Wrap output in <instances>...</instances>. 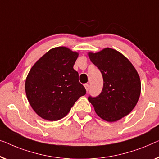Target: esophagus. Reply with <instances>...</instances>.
<instances>
[{
    "instance_id": "1",
    "label": "esophagus",
    "mask_w": 159,
    "mask_h": 159,
    "mask_svg": "<svg viewBox=\"0 0 159 159\" xmlns=\"http://www.w3.org/2000/svg\"><path fill=\"white\" fill-rule=\"evenodd\" d=\"M84 87H85V89H86V91H89V85L88 84H84Z\"/></svg>"
}]
</instances>
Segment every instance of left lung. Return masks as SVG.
<instances>
[{
	"mask_svg": "<svg viewBox=\"0 0 159 159\" xmlns=\"http://www.w3.org/2000/svg\"><path fill=\"white\" fill-rule=\"evenodd\" d=\"M89 59L101 71L104 86L97 97H89L97 115L107 122L121 120L135 108L141 92L138 73L119 51L106 48L88 52Z\"/></svg>",
	"mask_w": 159,
	"mask_h": 159,
	"instance_id": "8db88e82",
	"label": "left lung"
}]
</instances>
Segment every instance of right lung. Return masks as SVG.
Here are the masks:
<instances>
[{"label":"right lung","mask_w":159,"mask_h":159,"mask_svg":"<svg viewBox=\"0 0 159 159\" xmlns=\"http://www.w3.org/2000/svg\"><path fill=\"white\" fill-rule=\"evenodd\" d=\"M79 55L66 47H57L42 55L30 69L25 81L26 98L42 119H62L86 94L79 73L73 69Z\"/></svg>","instance_id":"obj_1"}]
</instances>
